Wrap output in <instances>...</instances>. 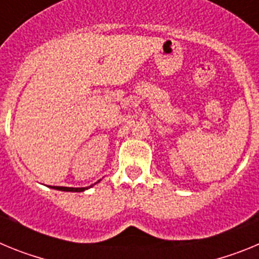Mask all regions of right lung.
I'll use <instances>...</instances> for the list:
<instances>
[{
    "instance_id": "obj_1",
    "label": "right lung",
    "mask_w": 259,
    "mask_h": 259,
    "mask_svg": "<svg viewBox=\"0 0 259 259\" xmlns=\"http://www.w3.org/2000/svg\"><path fill=\"white\" fill-rule=\"evenodd\" d=\"M54 189H58V191H66V192H83L87 188H70V187H52Z\"/></svg>"
}]
</instances>
